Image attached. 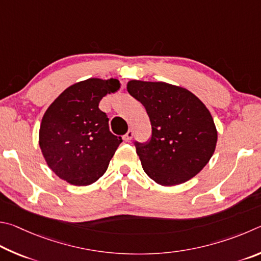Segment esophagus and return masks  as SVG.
I'll list each match as a JSON object with an SVG mask.
<instances>
[{
  "instance_id": "1",
  "label": "esophagus",
  "mask_w": 261,
  "mask_h": 261,
  "mask_svg": "<svg viewBox=\"0 0 261 261\" xmlns=\"http://www.w3.org/2000/svg\"><path fill=\"white\" fill-rule=\"evenodd\" d=\"M133 135H134L133 129H128V132L125 134V136H123V140H125L126 142H129V141L133 139Z\"/></svg>"
}]
</instances>
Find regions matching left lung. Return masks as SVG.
Returning <instances> with one entry per match:
<instances>
[{
  "label": "left lung",
  "mask_w": 261,
  "mask_h": 261,
  "mask_svg": "<svg viewBox=\"0 0 261 261\" xmlns=\"http://www.w3.org/2000/svg\"><path fill=\"white\" fill-rule=\"evenodd\" d=\"M127 90L147 110L149 142H135L147 175L170 187L190 180L214 153L218 132L211 113L188 89L166 82L130 80Z\"/></svg>",
  "instance_id": "8db88e82"
}]
</instances>
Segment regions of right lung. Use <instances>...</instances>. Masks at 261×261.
<instances>
[{"label": "right lung", "instance_id": "add662e5", "mask_svg": "<svg viewBox=\"0 0 261 261\" xmlns=\"http://www.w3.org/2000/svg\"><path fill=\"white\" fill-rule=\"evenodd\" d=\"M120 88L117 79L90 77L66 88L43 114L39 144L51 171L74 186H88L108 170L122 142L109 129L98 104Z\"/></svg>", "mask_w": 261, "mask_h": 261}]
</instances>
